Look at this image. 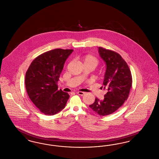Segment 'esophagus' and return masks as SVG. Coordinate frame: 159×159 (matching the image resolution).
<instances>
[{"label": "esophagus", "instance_id": "obj_1", "mask_svg": "<svg viewBox=\"0 0 159 159\" xmlns=\"http://www.w3.org/2000/svg\"><path fill=\"white\" fill-rule=\"evenodd\" d=\"M77 94H78V95H79L83 96L84 95V92H76Z\"/></svg>", "mask_w": 159, "mask_h": 159}]
</instances>
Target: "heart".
I'll return each mask as SVG.
<instances>
[{"label": "heart", "instance_id": "heart-1", "mask_svg": "<svg viewBox=\"0 0 159 159\" xmlns=\"http://www.w3.org/2000/svg\"><path fill=\"white\" fill-rule=\"evenodd\" d=\"M82 61L84 65H90L94 67H95L98 64V61L97 58L90 54L83 56L82 58Z\"/></svg>", "mask_w": 159, "mask_h": 159}]
</instances>
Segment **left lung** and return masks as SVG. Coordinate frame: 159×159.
Returning <instances> with one entry per match:
<instances>
[{
	"mask_svg": "<svg viewBox=\"0 0 159 159\" xmlns=\"http://www.w3.org/2000/svg\"><path fill=\"white\" fill-rule=\"evenodd\" d=\"M99 56L106 65L103 86L107 92L104 99L96 98L89 107L101 116L114 113L128 99L132 86V76L128 66L121 56L109 50L98 48Z\"/></svg>",
	"mask_w": 159,
	"mask_h": 159,
	"instance_id": "8db88e82",
	"label": "left lung"
}]
</instances>
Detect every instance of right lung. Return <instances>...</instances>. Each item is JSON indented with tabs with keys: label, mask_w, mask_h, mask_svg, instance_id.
<instances>
[{
	"label": "right lung",
	"mask_w": 159,
	"mask_h": 159,
	"mask_svg": "<svg viewBox=\"0 0 159 159\" xmlns=\"http://www.w3.org/2000/svg\"><path fill=\"white\" fill-rule=\"evenodd\" d=\"M73 50L57 48L35 58L25 75L26 89L33 103L43 114H56L63 109L69 95L58 90L57 82Z\"/></svg>",
	"instance_id": "add662e5"
}]
</instances>
